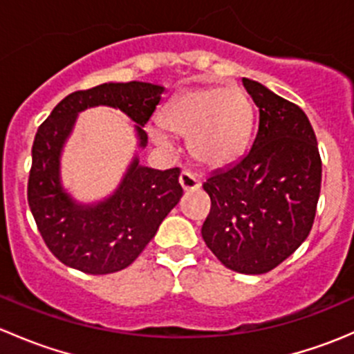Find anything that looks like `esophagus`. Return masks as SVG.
Here are the masks:
<instances>
[{
    "instance_id": "34e87169",
    "label": "esophagus",
    "mask_w": 354,
    "mask_h": 354,
    "mask_svg": "<svg viewBox=\"0 0 354 354\" xmlns=\"http://www.w3.org/2000/svg\"><path fill=\"white\" fill-rule=\"evenodd\" d=\"M180 185L183 187L185 192H194L200 188V181L197 180V176H195L194 173H190V171H183V173L180 174Z\"/></svg>"
}]
</instances>
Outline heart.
I'll return each mask as SVG.
<instances>
[{
	"mask_svg": "<svg viewBox=\"0 0 354 354\" xmlns=\"http://www.w3.org/2000/svg\"><path fill=\"white\" fill-rule=\"evenodd\" d=\"M159 123L171 133L188 137L192 156L200 164L221 167L243 154L252 133L253 106L241 88H192L162 109ZM151 133L157 144L169 145L159 128Z\"/></svg>",
	"mask_w": 354,
	"mask_h": 354,
	"instance_id": "obj_1",
	"label": "heart"
}]
</instances>
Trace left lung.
<instances>
[{"label": "left lung", "mask_w": 354, "mask_h": 354, "mask_svg": "<svg viewBox=\"0 0 354 354\" xmlns=\"http://www.w3.org/2000/svg\"><path fill=\"white\" fill-rule=\"evenodd\" d=\"M259 108L252 149L207 178L202 238L231 270L266 274L310 234L322 183L315 131L301 108L243 78Z\"/></svg>", "instance_id": "8db88e82"}]
</instances>
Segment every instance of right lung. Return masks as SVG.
<instances>
[{
	"mask_svg": "<svg viewBox=\"0 0 354 354\" xmlns=\"http://www.w3.org/2000/svg\"><path fill=\"white\" fill-rule=\"evenodd\" d=\"M164 87L147 82L102 84L66 95L39 127L32 145L27 198L37 230L53 255L82 272H118L130 266L156 236L159 224L183 195L180 167L159 171L131 160L123 181L109 198L94 205L77 203L63 190L59 156L77 114L111 106L135 121L140 147L144 128L160 102Z\"/></svg>",
	"mask_w": 354,
	"mask_h": 354,
	"instance_id": "add662e5",
	"label": "right lung"
}]
</instances>
